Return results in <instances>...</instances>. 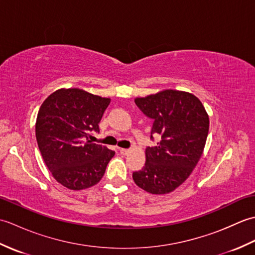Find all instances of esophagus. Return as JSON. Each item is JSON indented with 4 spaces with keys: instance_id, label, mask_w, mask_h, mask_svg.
Returning a JSON list of instances; mask_svg holds the SVG:
<instances>
[{
    "instance_id": "esophagus-1",
    "label": "esophagus",
    "mask_w": 255,
    "mask_h": 255,
    "mask_svg": "<svg viewBox=\"0 0 255 255\" xmlns=\"http://www.w3.org/2000/svg\"><path fill=\"white\" fill-rule=\"evenodd\" d=\"M119 152L124 155H127L128 153H130V150L129 149H123V148H119Z\"/></svg>"
}]
</instances>
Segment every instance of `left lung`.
<instances>
[{
    "label": "left lung",
    "instance_id": "left-lung-1",
    "mask_svg": "<svg viewBox=\"0 0 255 255\" xmlns=\"http://www.w3.org/2000/svg\"><path fill=\"white\" fill-rule=\"evenodd\" d=\"M134 102L153 119L151 138L160 134L161 140L145 149L144 166L132 178L150 194H169L187 180L204 152L208 114L198 97L184 91L163 90Z\"/></svg>",
    "mask_w": 255,
    "mask_h": 255
}]
</instances>
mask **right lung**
I'll return each instance as SVG.
<instances>
[{"label": "right lung", "mask_w": 255, "mask_h": 255, "mask_svg": "<svg viewBox=\"0 0 255 255\" xmlns=\"http://www.w3.org/2000/svg\"><path fill=\"white\" fill-rule=\"evenodd\" d=\"M111 99L81 89H60L42 103L36 119V139L55 180L71 191L94 186L101 181L115 151L93 143L92 132Z\"/></svg>", "instance_id": "add662e5"}]
</instances>
